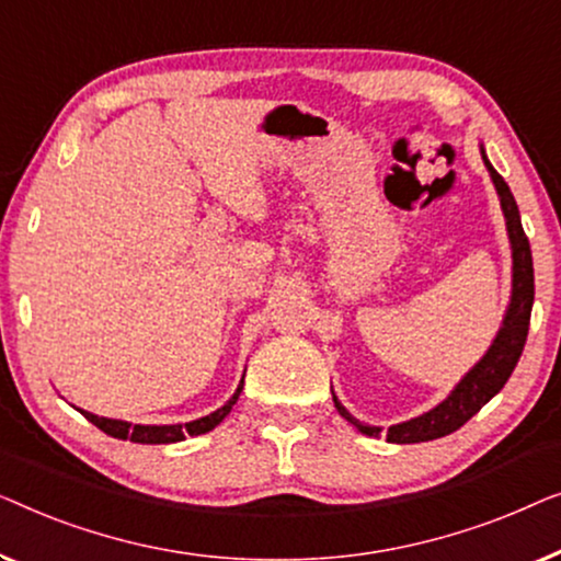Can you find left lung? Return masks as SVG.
<instances>
[{
	"label": "left lung",
	"instance_id": "8db88e82",
	"mask_svg": "<svg viewBox=\"0 0 561 561\" xmlns=\"http://www.w3.org/2000/svg\"><path fill=\"white\" fill-rule=\"evenodd\" d=\"M480 157H483V164L488 175L493 180L495 193H499L503 218H506V231H508V243H511V259H514V266H511V299L506 307V314H503V322L495 333L491 348L485 351V356L480 358L476 366H472L468 374H465L460 381L455 383V389L447 393L445 399L439 401L435 409L424 412L414 420L399 422L389 427L386 432V439L393 442V445H414V442H430L437 437H445L449 432L460 430L470 416H476L480 409H483L488 401H491L495 393H499L506 381L514 374L516 363L524 353V343L528 335V320H531V307H534V262H531V247H528V239L524 233V226H520V213L514 201V193L506 185L499 172L493 170L491 160H488L485 147L480 145ZM335 409L341 412L345 422H351L360 435L366 437H381V427L376 424L358 422L348 409H345L337 397L333 393Z\"/></svg>",
	"mask_w": 561,
	"mask_h": 561
}]
</instances>
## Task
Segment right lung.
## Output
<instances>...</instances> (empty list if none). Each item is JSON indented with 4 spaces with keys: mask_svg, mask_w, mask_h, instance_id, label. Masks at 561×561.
<instances>
[{
    "mask_svg": "<svg viewBox=\"0 0 561 561\" xmlns=\"http://www.w3.org/2000/svg\"><path fill=\"white\" fill-rule=\"evenodd\" d=\"M243 374H247V370H243ZM241 389H243V378H241L239 389L233 391V397L228 399L224 407L216 409V412L201 416V420H193L185 424H131L124 420H108V416L83 412V409H78V412H81L91 424H96L101 432H106V435H112L116 439L139 442V445H170V442H183L187 435L195 437V435H205V432L216 430L218 424L226 420L228 412H231L236 401H239Z\"/></svg>",
    "mask_w": 561,
    "mask_h": 561,
    "instance_id": "obj_1",
    "label": "right lung"
}]
</instances>
